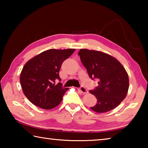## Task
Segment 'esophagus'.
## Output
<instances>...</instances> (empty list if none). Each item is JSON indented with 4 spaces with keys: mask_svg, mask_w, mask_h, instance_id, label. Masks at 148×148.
Listing matches in <instances>:
<instances>
[{
    "mask_svg": "<svg viewBox=\"0 0 148 148\" xmlns=\"http://www.w3.org/2000/svg\"><path fill=\"white\" fill-rule=\"evenodd\" d=\"M77 90H78V91H79L81 92H82L83 94H86V93H87V92H88V91H87V90L83 86H82V87H79V88H77Z\"/></svg>",
    "mask_w": 148,
    "mask_h": 148,
    "instance_id": "1",
    "label": "esophagus"
}]
</instances>
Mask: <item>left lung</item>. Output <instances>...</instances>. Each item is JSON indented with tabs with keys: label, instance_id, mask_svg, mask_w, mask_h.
I'll list each match as a JSON object with an SVG mask.
<instances>
[{
	"label": "left lung",
	"instance_id": "1",
	"mask_svg": "<svg viewBox=\"0 0 148 148\" xmlns=\"http://www.w3.org/2000/svg\"><path fill=\"white\" fill-rule=\"evenodd\" d=\"M78 54L89 77L98 80L99 86L89 91L97 99L91 109L104 113L116 108L126 97L129 87L124 67L116 58L101 51L81 49Z\"/></svg>",
	"mask_w": 148,
	"mask_h": 148
}]
</instances>
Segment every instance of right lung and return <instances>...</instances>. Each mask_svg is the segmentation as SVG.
<instances>
[{
    "label": "right lung",
    "mask_w": 148,
    "mask_h": 148,
    "mask_svg": "<svg viewBox=\"0 0 148 148\" xmlns=\"http://www.w3.org/2000/svg\"><path fill=\"white\" fill-rule=\"evenodd\" d=\"M75 49H49L37 55L24 65L20 82L25 97L32 104L42 109L49 110L61 103L69 88H64L60 82L59 72L64 60Z\"/></svg>",
    "instance_id": "obj_1"
}]
</instances>
